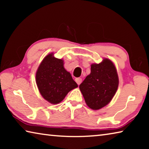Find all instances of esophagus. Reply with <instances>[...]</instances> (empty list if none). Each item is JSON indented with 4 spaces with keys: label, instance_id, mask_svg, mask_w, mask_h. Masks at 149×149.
<instances>
[{
    "label": "esophagus",
    "instance_id": "esophagus-1",
    "mask_svg": "<svg viewBox=\"0 0 149 149\" xmlns=\"http://www.w3.org/2000/svg\"><path fill=\"white\" fill-rule=\"evenodd\" d=\"M75 82H76L77 84V85H79L82 81V79H81V78H80V77H77V78H75Z\"/></svg>",
    "mask_w": 149,
    "mask_h": 149
}]
</instances>
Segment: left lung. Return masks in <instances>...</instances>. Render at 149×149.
Returning <instances> with one entry per match:
<instances>
[{"instance_id": "1", "label": "left lung", "mask_w": 149, "mask_h": 149, "mask_svg": "<svg viewBox=\"0 0 149 149\" xmlns=\"http://www.w3.org/2000/svg\"><path fill=\"white\" fill-rule=\"evenodd\" d=\"M119 79L116 68L110 60L91 65V74L79 85L87 105L93 110L105 107L114 97Z\"/></svg>"}]
</instances>
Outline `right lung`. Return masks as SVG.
Here are the masks:
<instances>
[{
  "instance_id": "1",
  "label": "right lung",
  "mask_w": 149,
  "mask_h": 149,
  "mask_svg": "<svg viewBox=\"0 0 149 149\" xmlns=\"http://www.w3.org/2000/svg\"><path fill=\"white\" fill-rule=\"evenodd\" d=\"M36 84L42 97L52 104L62 101L70 91L77 87L70 73L64 68V60L48 54L36 72Z\"/></svg>"
}]
</instances>
